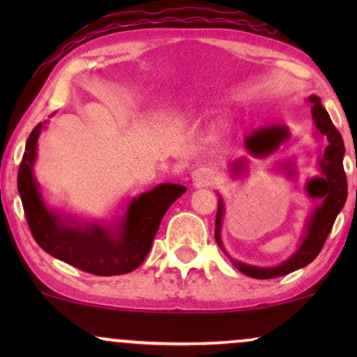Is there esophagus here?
I'll return each instance as SVG.
<instances>
[{"instance_id": "obj_1", "label": "esophagus", "mask_w": 357, "mask_h": 357, "mask_svg": "<svg viewBox=\"0 0 357 357\" xmlns=\"http://www.w3.org/2000/svg\"><path fill=\"white\" fill-rule=\"evenodd\" d=\"M192 179L198 184H202V186H208V184H213L216 181V173L210 169V167H199V169H196L192 173Z\"/></svg>"}]
</instances>
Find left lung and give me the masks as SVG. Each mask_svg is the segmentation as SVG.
<instances>
[{
  "label": "left lung",
  "mask_w": 357,
  "mask_h": 357,
  "mask_svg": "<svg viewBox=\"0 0 357 357\" xmlns=\"http://www.w3.org/2000/svg\"><path fill=\"white\" fill-rule=\"evenodd\" d=\"M309 104L312 105V119L314 124L319 129L322 136L327 137L326 149H324V155L321 159V178H312L307 183L305 191L310 198L321 199V204L315 208L312 215H310L309 221L305 227V236L302 240L301 247L292 257L287 258L284 264L277 265V267L265 268V267H255V265L241 264V261L231 260L233 265L240 270L245 275L253 278H275L287 275V273L298 270L305 265H309L315 257L319 255L324 243H326L327 236H329L335 218H337L339 211L342 210L344 203L347 198V179L346 173H344L342 159H344V142L339 130L335 129L333 121H331L327 110L322 107V102L317 96L309 97ZM289 139V129L284 126H272L258 129L252 136L247 137L245 146H247L248 153L257 155V158H264L277 149L282 142ZM245 167V161H236L231 166V171L235 174H240L241 169ZM221 218H223V202L221 198L218 199V213H216L215 221V238L220 248L223 250V243H221ZM227 253V252H225Z\"/></svg>",
  "instance_id": "obj_1"
}]
</instances>
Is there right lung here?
I'll use <instances>...</instances> for the list:
<instances>
[{"label": "right lung", "mask_w": 357, "mask_h": 357, "mask_svg": "<svg viewBox=\"0 0 357 357\" xmlns=\"http://www.w3.org/2000/svg\"><path fill=\"white\" fill-rule=\"evenodd\" d=\"M43 124L31 130L18 171V192L36 243L52 257L93 275H122L136 270L153 247L167 208L186 191L181 184L162 183L130 199L116 227L79 223L45 206L33 176L36 142Z\"/></svg>", "instance_id": "obj_1"}]
</instances>
